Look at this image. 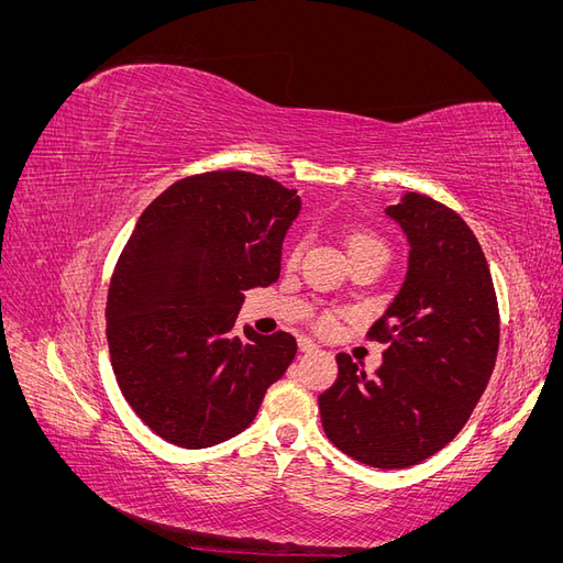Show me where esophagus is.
Returning a JSON list of instances; mask_svg holds the SVG:
<instances>
[{"mask_svg": "<svg viewBox=\"0 0 563 563\" xmlns=\"http://www.w3.org/2000/svg\"><path fill=\"white\" fill-rule=\"evenodd\" d=\"M298 347H300V352H317L319 350V345L317 343H312L310 338H298Z\"/></svg>", "mask_w": 563, "mask_h": 563, "instance_id": "obj_1", "label": "esophagus"}]
</instances>
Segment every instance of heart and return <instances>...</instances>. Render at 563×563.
I'll return each instance as SVG.
<instances>
[{
    "instance_id": "heart-1",
    "label": "heart",
    "mask_w": 563,
    "mask_h": 563,
    "mask_svg": "<svg viewBox=\"0 0 563 563\" xmlns=\"http://www.w3.org/2000/svg\"><path fill=\"white\" fill-rule=\"evenodd\" d=\"M366 249H376V251L387 253L383 240H378V236H373V234H368V232H352V234L347 236V253H350V255L360 253V251H366ZM298 258H300V246L294 244L291 249H288V253H286V263H288V265H296ZM333 323H335V314H333V312H321L319 319H317V327H319V329H331Z\"/></svg>"
}]
</instances>
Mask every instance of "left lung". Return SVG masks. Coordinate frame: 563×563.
I'll list each match as a JSON object with an SVG mask.
<instances>
[{
	"mask_svg": "<svg viewBox=\"0 0 563 563\" xmlns=\"http://www.w3.org/2000/svg\"><path fill=\"white\" fill-rule=\"evenodd\" d=\"M387 213L411 255L399 296L366 333L385 345L383 366L366 376L340 352L319 413L331 444L356 463L404 470L465 428L496 366L500 312L486 255L453 209L408 192Z\"/></svg>",
	"mask_w": 563,
	"mask_h": 563,
	"instance_id": "8db88e82",
	"label": "left lung"
}]
</instances>
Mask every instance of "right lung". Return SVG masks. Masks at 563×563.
<instances>
[{
    "label": "right lung",
    "instance_id": "1",
    "mask_svg": "<svg viewBox=\"0 0 563 563\" xmlns=\"http://www.w3.org/2000/svg\"><path fill=\"white\" fill-rule=\"evenodd\" d=\"M300 197L267 176L174 183L135 223L108 288L110 362L147 428L180 449L244 432L296 356V338L236 333L244 294L279 279Z\"/></svg>",
    "mask_w": 563,
    "mask_h": 563
}]
</instances>
